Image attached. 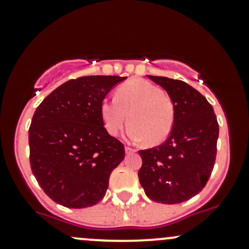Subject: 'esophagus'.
<instances>
[{"instance_id":"34e87169","label":"esophagus","mask_w":249,"mask_h":249,"mask_svg":"<svg viewBox=\"0 0 249 249\" xmlns=\"http://www.w3.org/2000/svg\"><path fill=\"white\" fill-rule=\"evenodd\" d=\"M125 152H126V154H131V153H135V149L134 148L129 147V145H126V147H125Z\"/></svg>"}]
</instances>
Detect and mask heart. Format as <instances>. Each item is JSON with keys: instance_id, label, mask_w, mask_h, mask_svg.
<instances>
[{"instance_id": "1", "label": "heart", "mask_w": 249, "mask_h": 249, "mask_svg": "<svg viewBox=\"0 0 249 249\" xmlns=\"http://www.w3.org/2000/svg\"><path fill=\"white\" fill-rule=\"evenodd\" d=\"M105 129L117 136L129 118L127 137L150 145L164 142L175 124V106L158 85L144 79H134L120 85L115 97H105L100 104Z\"/></svg>"}]
</instances>
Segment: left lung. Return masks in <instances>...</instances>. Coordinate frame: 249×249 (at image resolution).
I'll use <instances>...</instances> for the list:
<instances>
[{"label": "left lung", "instance_id": "obj_1", "mask_svg": "<svg viewBox=\"0 0 249 249\" xmlns=\"http://www.w3.org/2000/svg\"><path fill=\"white\" fill-rule=\"evenodd\" d=\"M148 78L166 90L176 117L162 144L139 152L140 183L153 201L180 203L199 194L210 179L219 125L210 102L189 84L167 77Z\"/></svg>", "mask_w": 249, "mask_h": 249}]
</instances>
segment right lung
I'll return each mask as SVG.
<instances>
[{"instance_id": "obj_1", "label": "right lung", "mask_w": 249, "mask_h": 249, "mask_svg": "<svg viewBox=\"0 0 249 249\" xmlns=\"http://www.w3.org/2000/svg\"><path fill=\"white\" fill-rule=\"evenodd\" d=\"M125 78L71 79L37 107L29 129L30 165L53 201L84 208L104 199L110 173L123 161L125 149L105 129L100 104Z\"/></svg>"}]
</instances>
